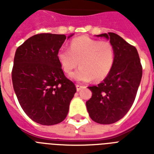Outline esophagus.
<instances>
[{"label": "esophagus", "mask_w": 154, "mask_h": 154, "mask_svg": "<svg viewBox=\"0 0 154 154\" xmlns=\"http://www.w3.org/2000/svg\"><path fill=\"white\" fill-rule=\"evenodd\" d=\"M76 88H77V91H80L82 88H84V86H82V85H76Z\"/></svg>", "instance_id": "34e87169"}]
</instances>
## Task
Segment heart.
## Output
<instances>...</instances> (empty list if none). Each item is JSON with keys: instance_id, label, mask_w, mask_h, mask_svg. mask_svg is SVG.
I'll use <instances>...</instances> for the list:
<instances>
[{"instance_id": "obj_1", "label": "heart", "mask_w": 154, "mask_h": 154, "mask_svg": "<svg viewBox=\"0 0 154 154\" xmlns=\"http://www.w3.org/2000/svg\"><path fill=\"white\" fill-rule=\"evenodd\" d=\"M57 57L66 73L72 72L79 62L81 67L69 75L71 79L79 82H89L93 79L100 82L112 70L115 49L109 42H101L82 36L72 40L69 49H59Z\"/></svg>"}]
</instances>
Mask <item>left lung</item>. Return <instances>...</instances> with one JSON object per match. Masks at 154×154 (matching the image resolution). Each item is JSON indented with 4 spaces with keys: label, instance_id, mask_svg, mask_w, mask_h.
Returning a JSON list of instances; mask_svg holds the SVG:
<instances>
[{
    "label": "left lung",
    "instance_id": "left-lung-1",
    "mask_svg": "<svg viewBox=\"0 0 154 154\" xmlns=\"http://www.w3.org/2000/svg\"><path fill=\"white\" fill-rule=\"evenodd\" d=\"M109 40L114 47L112 70L97 85L88 87L92 97L86 101L91 119L99 124H112L122 119L131 108L142 77L137 50L119 35L108 32L97 35Z\"/></svg>",
    "mask_w": 154,
    "mask_h": 154
}]
</instances>
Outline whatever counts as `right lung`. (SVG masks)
Masks as SVG:
<instances>
[{
    "label": "right lung",
    "instance_id": "obj_1",
    "mask_svg": "<svg viewBox=\"0 0 154 154\" xmlns=\"http://www.w3.org/2000/svg\"><path fill=\"white\" fill-rule=\"evenodd\" d=\"M65 39L64 34H37L16 51L13 89L23 110L38 124L52 125L64 121L77 91L65 77L57 57Z\"/></svg>",
    "mask_w": 154,
    "mask_h": 154
}]
</instances>
